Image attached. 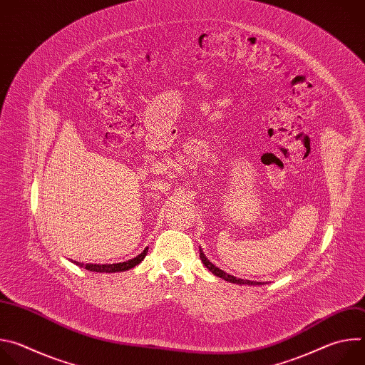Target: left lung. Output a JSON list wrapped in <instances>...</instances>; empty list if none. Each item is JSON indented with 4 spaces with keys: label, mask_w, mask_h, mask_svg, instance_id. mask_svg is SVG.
Wrapping results in <instances>:
<instances>
[{
    "label": "left lung",
    "mask_w": 365,
    "mask_h": 365,
    "mask_svg": "<svg viewBox=\"0 0 365 365\" xmlns=\"http://www.w3.org/2000/svg\"><path fill=\"white\" fill-rule=\"evenodd\" d=\"M199 255H200V259H202V263L205 264V267L210 270L211 273H214L215 276H218V277H221V279H224V280H227V282H230V283H238V284H263L262 282H251V280H242V279H237V277H234V276H231V274H227L225 272H222L221 269H218V267H215L210 259H207L206 257H205V254L202 252V250L199 251Z\"/></svg>",
    "instance_id": "obj_1"
}]
</instances>
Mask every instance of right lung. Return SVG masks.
<instances>
[{"label": "right lung", "instance_id": "right-lung-1", "mask_svg": "<svg viewBox=\"0 0 365 365\" xmlns=\"http://www.w3.org/2000/svg\"><path fill=\"white\" fill-rule=\"evenodd\" d=\"M147 254V248L137 257L128 259V262H124V263H117V264H85V269L89 270V272H96V273H115V272H125V270H130L133 267H135L137 264H140L144 257ZM78 266H82L83 264H79L76 263Z\"/></svg>", "mask_w": 365, "mask_h": 365}]
</instances>
